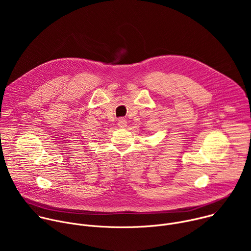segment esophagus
<instances>
[{
    "instance_id": "obj_1",
    "label": "esophagus",
    "mask_w": 251,
    "mask_h": 251,
    "mask_svg": "<svg viewBox=\"0 0 251 251\" xmlns=\"http://www.w3.org/2000/svg\"><path fill=\"white\" fill-rule=\"evenodd\" d=\"M118 126L121 128H125L127 126V121L125 118H120L118 120Z\"/></svg>"
}]
</instances>
